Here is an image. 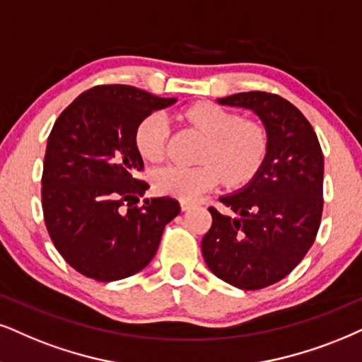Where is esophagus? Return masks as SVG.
Listing matches in <instances>:
<instances>
[{
  "instance_id": "1",
  "label": "esophagus",
  "mask_w": 362,
  "mask_h": 362,
  "mask_svg": "<svg viewBox=\"0 0 362 362\" xmlns=\"http://www.w3.org/2000/svg\"><path fill=\"white\" fill-rule=\"evenodd\" d=\"M195 205V202L194 200H187V199H180V207H182V210H189V209H192Z\"/></svg>"
}]
</instances>
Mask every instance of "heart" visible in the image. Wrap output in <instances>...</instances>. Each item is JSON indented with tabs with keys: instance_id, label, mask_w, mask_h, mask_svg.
<instances>
[{
	"instance_id": "heart-1",
	"label": "heart",
	"mask_w": 362,
	"mask_h": 362,
	"mask_svg": "<svg viewBox=\"0 0 362 362\" xmlns=\"http://www.w3.org/2000/svg\"><path fill=\"white\" fill-rule=\"evenodd\" d=\"M187 122L207 135L202 165H167L153 173L155 190L178 199H195L226 182L232 187L249 184L262 168L269 152L265 128L244 120L222 105L200 102L185 110ZM170 123L160 112L148 113L135 128V148L147 162H162L167 155Z\"/></svg>"
}]
</instances>
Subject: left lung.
Returning <instances> with one entry per match:
<instances>
[{
    "label": "left lung",
    "instance_id": "obj_1",
    "mask_svg": "<svg viewBox=\"0 0 362 362\" xmlns=\"http://www.w3.org/2000/svg\"><path fill=\"white\" fill-rule=\"evenodd\" d=\"M218 103L259 115L269 152L245 189L221 197L234 215L209 207L212 226L202 254L222 281L244 291L264 289L289 276L314 244L324 207L322 150L308 118L276 93L244 91Z\"/></svg>",
    "mask_w": 362,
    "mask_h": 362
}]
</instances>
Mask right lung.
Wrapping results in <instances>:
<instances>
[{"instance_id":"1","label":"right lung","mask_w":362,"mask_h":362,"mask_svg":"<svg viewBox=\"0 0 362 362\" xmlns=\"http://www.w3.org/2000/svg\"><path fill=\"white\" fill-rule=\"evenodd\" d=\"M175 103L130 85L86 90L57 118L41 175L48 234L75 271L100 282L147 267L163 228L180 212L172 197L139 199L148 189L135 128L153 110Z\"/></svg>"}]
</instances>
